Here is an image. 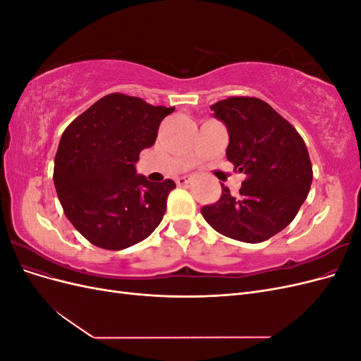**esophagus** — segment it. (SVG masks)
Listing matches in <instances>:
<instances>
[{"label":"esophagus","mask_w":361,"mask_h":361,"mask_svg":"<svg viewBox=\"0 0 361 361\" xmlns=\"http://www.w3.org/2000/svg\"><path fill=\"white\" fill-rule=\"evenodd\" d=\"M190 182V179L187 178V176H183V178H179V179H176V183L178 185H187Z\"/></svg>","instance_id":"34e87169"}]
</instances>
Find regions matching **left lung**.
Masks as SVG:
<instances>
[{
    "mask_svg": "<svg viewBox=\"0 0 361 361\" xmlns=\"http://www.w3.org/2000/svg\"><path fill=\"white\" fill-rule=\"evenodd\" d=\"M227 128V159L247 174L238 197L221 185V197L202 207L218 233L257 244L277 235L307 199L313 179L304 140L286 118L257 97H227L211 105Z\"/></svg>",
    "mask_w": 361,
    "mask_h": 361,
    "instance_id": "obj_1",
    "label": "left lung"
}]
</instances>
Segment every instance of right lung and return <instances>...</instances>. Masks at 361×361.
Returning a JSON list of instances; mask_svg holds the SVG:
<instances>
[{
    "label": "right lung",
    "instance_id": "obj_1",
    "mask_svg": "<svg viewBox=\"0 0 361 361\" xmlns=\"http://www.w3.org/2000/svg\"><path fill=\"white\" fill-rule=\"evenodd\" d=\"M174 106L111 93L64 130L54 166V185L68 220L87 241L123 250L159 226L176 183L138 174L140 152L154 146L162 118Z\"/></svg>",
    "mask_w": 361,
    "mask_h": 361
}]
</instances>
